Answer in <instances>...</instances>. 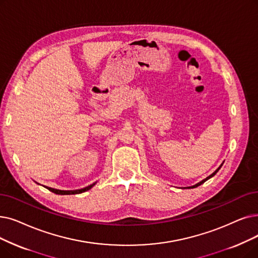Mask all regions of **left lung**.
<instances>
[{
  "instance_id": "8db88e82",
  "label": "left lung",
  "mask_w": 258,
  "mask_h": 258,
  "mask_svg": "<svg viewBox=\"0 0 258 258\" xmlns=\"http://www.w3.org/2000/svg\"><path fill=\"white\" fill-rule=\"evenodd\" d=\"M222 164H223V162H222V163H221V164H220V165H219V167H218V169H217V170H216V171H215V172H214V173H213V174H211V175H210V176H208V177H207V178H206V179H204V180H201V181H200V182H198V183H196V184H195V185H192V186H187V188H194V187H197V186H199V185H201V184H203V183H205V182H206V181H207V180H209V179H210V178H212V177H213V176H214V175H215V174H216V173H217V172H218V171H219V170H220V167H221V166H222Z\"/></svg>"
}]
</instances>
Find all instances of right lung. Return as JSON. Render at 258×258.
<instances>
[{"instance_id": "right-lung-1", "label": "right lung", "mask_w": 258, "mask_h": 258, "mask_svg": "<svg viewBox=\"0 0 258 258\" xmlns=\"http://www.w3.org/2000/svg\"><path fill=\"white\" fill-rule=\"evenodd\" d=\"M96 183L97 182H94L91 185L85 186V187L80 188V189H74V191H63V189H57V188H52V187H48V186H45V187L48 188L50 192H52L54 194H58V195H73V194H81L83 192H86V191H88V189H91Z\"/></svg>"}]
</instances>
